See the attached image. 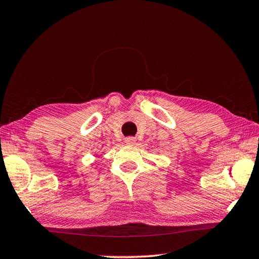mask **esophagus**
<instances>
[{
	"instance_id": "1",
	"label": "esophagus",
	"mask_w": 259,
	"mask_h": 259,
	"mask_svg": "<svg viewBox=\"0 0 259 259\" xmlns=\"http://www.w3.org/2000/svg\"><path fill=\"white\" fill-rule=\"evenodd\" d=\"M124 143L126 144V145H134V144L136 143V138L135 137H126Z\"/></svg>"
}]
</instances>
